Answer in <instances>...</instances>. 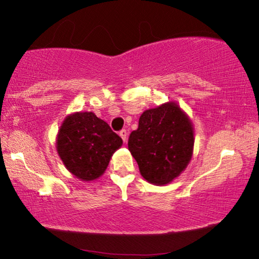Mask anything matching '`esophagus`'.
<instances>
[{"instance_id": "1", "label": "esophagus", "mask_w": 259, "mask_h": 259, "mask_svg": "<svg viewBox=\"0 0 259 259\" xmlns=\"http://www.w3.org/2000/svg\"><path fill=\"white\" fill-rule=\"evenodd\" d=\"M119 136L121 137L123 142H126V140H127V132H126V130H121L120 132H119Z\"/></svg>"}]
</instances>
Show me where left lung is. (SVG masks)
I'll list each match as a JSON object with an SVG mask.
<instances>
[{"label": "left lung", "instance_id": "8db88e82", "mask_svg": "<svg viewBox=\"0 0 259 259\" xmlns=\"http://www.w3.org/2000/svg\"><path fill=\"white\" fill-rule=\"evenodd\" d=\"M193 122L175 102L146 110L138 130L131 133L128 149L146 181L164 186L186 169L194 151Z\"/></svg>", "mask_w": 259, "mask_h": 259}]
</instances>
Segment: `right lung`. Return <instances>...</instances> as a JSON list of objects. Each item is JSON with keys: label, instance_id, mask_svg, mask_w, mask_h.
<instances>
[{"label": "right lung", "instance_id": "obj_1", "mask_svg": "<svg viewBox=\"0 0 259 259\" xmlns=\"http://www.w3.org/2000/svg\"><path fill=\"white\" fill-rule=\"evenodd\" d=\"M122 139L93 112L66 115L59 127L56 148L66 169L81 181L102 176Z\"/></svg>", "mask_w": 259, "mask_h": 259}]
</instances>
